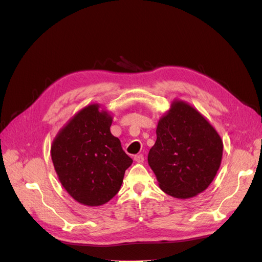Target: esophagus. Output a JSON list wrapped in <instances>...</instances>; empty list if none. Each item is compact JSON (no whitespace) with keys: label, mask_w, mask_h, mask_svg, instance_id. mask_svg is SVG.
I'll return each mask as SVG.
<instances>
[{"label":"esophagus","mask_w":262,"mask_h":262,"mask_svg":"<svg viewBox=\"0 0 262 262\" xmlns=\"http://www.w3.org/2000/svg\"><path fill=\"white\" fill-rule=\"evenodd\" d=\"M134 161H136L137 163H143L144 162V156L142 154L136 155V156H134Z\"/></svg>","instance_id":"1"}]
</instances>
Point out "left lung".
I'll return each instance as SVG.
<instances>
[{
	"instance_id": "1",
	"label": "left lung",
	"mask_w": 262,
	"mask_h": 262,
	"mask_svg": "<svg viewBox=\"0 0 262 262\" xmlns=\"http://www.w3.org/2000/svg\"><path fill=\"white\" fill-rule=\"evenodd\" d=\"M156 136L147 162L163 191L177 199L203 192L223 155V141L213 125L188 102L175 99L158 121Z\"/></svg>"
}]
</instances>
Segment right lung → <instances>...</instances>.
<instances>
[{"instance_id": "right-lung-1", "label": "right lung", "mask_w": 262, "mask_h": 262, "mask_svg": "<svg viewBox=\"0 0 262 262\" xmlns=\"http://www.w3.org/2000/svg\"><path fill=\"white\" fill-rule=\"evenodd\" d=\"M112 123L107 110L92 104L71 118L52 142L51 158L61 185L87 207L112 200L133 162L110 132Z\"/></svg>"}]
</instances>
